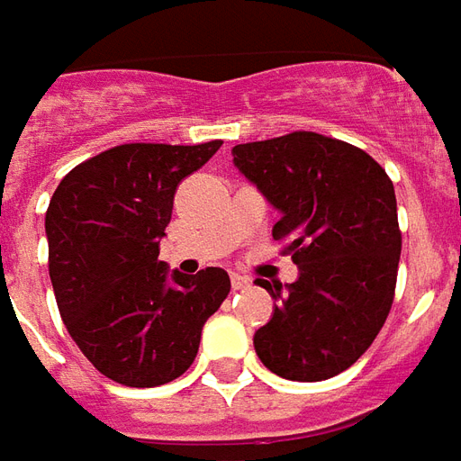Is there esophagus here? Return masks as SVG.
Instances as JSON below:
<instances>
[{
    "instance_id": "esophagus-1",
    "label": "esophagus",
    "mask_w": 461,
    "mask_h": 461,
    "mask_svg": "<svg viewBox=\"0 0 461 461\" xmlns=\"http://www.w3.org/2000/svg\"><path fill=\"white\" fill-rule=\"evenodd\" d=\"M230 285H233V290H243L250 285V280H248L246 276H238V273H230Z\"/></svg>"
}]
</instances>
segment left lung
Here are the masks:
<instances>
[{
	"label": "left lung",
	"instance_id": "left-lung-1",
	"mask_svg": "<svg viewBox=\"0 0 461 461\" xmlns=\"http://www.w3.org/2000/svg\"><path fill=\"white\" fill-rule=\"evenodd\" d=\"M233 163L280 211L273 238L300 267L295 283L258 280L277 300L253 345L285 380L340 375L390 315L402 233L380 163L352 143L293 131L233 146Z\"/></svg>",
	"mask_w": 461,
	"mask_h": 461
}]
</instances>
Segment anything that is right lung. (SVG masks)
I'll list each match as a JSON object with an SVG mask.
<instances>
[{"label":"right lung","instance_id":"right-lung-1","mask_svg":"<svg viewBox=\"0 0 461 461\" xmlns=\"http://www.w3.org/2000/svg\"><path fill=\"white\" fill-rule=\"evenodd\" d=\"M223 141L123 143L79 163L47 208L49 277L68 335L126 387H158L195 360L205 320L230 293L223 267L158 260L173 195Z\"/></svg>","mask_w":461,"mask_h":461}]
</instances>
